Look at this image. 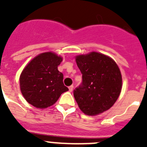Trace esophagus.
I'll use <instances>...</instances> for the list:
<instances>
[{
    "mask_svg": "<svg viewBox=\"0 0 147 147\" xmlns=\"http://www.w3.org/2000/svg\"><path fill=\"white\" fill-rule=\"evenodd\" d=\"M73 89H74L73 85H71V86H69V92H72V91H73Z\"/></svg>",
    "mask_w": 147,
    "mask_h": 147,
    "instance_id": "esophagus-1",
    "label": "esophagus"
}]
</instances>
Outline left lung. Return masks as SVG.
Masks as SVG:
<instances>
[{
    "label": "left lung",
    "instance_id": "1",
    "mask_svg": "<svg viewBox=\"0 0 147 147\" xmlns=\"http://www.w3.org/2000/svg\"><path fill=\"white\" fill-rule=\"evenodd\" d=\"M82 74V83L74 90V97L84 114L98 115L114 105L121 94L122 76L111 58L92 52L76 57Z\"/></svg>",
    "mask_w": 147,
    "mask_h": 147
}]
</instances>
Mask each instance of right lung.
Listing matches in <instances>:
<instances>
[{
  "mask_svg": "<svg viewBox=\"0 0 147 147\" xmlns=\"http://www.w3.org/2000/svg\"><path fill=\"white\" fill-rule=\"evenodd\" d=\"M62 61L61 56L47 52L36 55L24 68L20 76V87L29 104L47 108L69 91L63 84V74L58 70Z\"/></svg>",
  "mask_w": 147,
  "mask_h": 147,
  "instance_id": "1",
  "label": "right lung"
}]
</instances>
